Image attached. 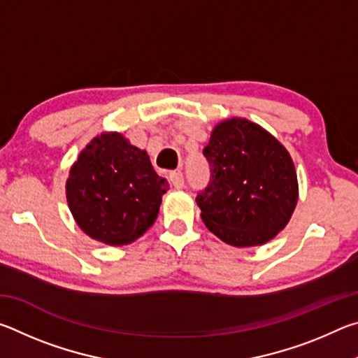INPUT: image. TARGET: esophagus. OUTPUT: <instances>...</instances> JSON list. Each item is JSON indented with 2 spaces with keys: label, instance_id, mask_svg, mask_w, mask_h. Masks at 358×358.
I'll use <instances>...</instances> for the list:
<instances>
[{
  "label": "esophagus",
  "instance_id": "1",
  "mask_svg": "<svg viewBox=\"0 0 358 358\" xmlns=\"http://www.w3.org/2000/svg\"><path fill=\"white\" fill-rule=\"evenodd\" d=\"M169 177H171V181H172V185H173L175 189H181V187L185 186V177H183V173H181L180 171L171 172V175H169Z\"/></svg>",
  "mask_w": 358,
  "mask_h": 358
}]
</instances>
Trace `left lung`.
<instances>
[{
    "mask_svg": "<svg viewBox=\"0 0 358 358\" xmlns=\"http://www.w3.org/2000/svg\"><path fill=\"white\" fill-rule=\"evenodd\" d=\"M210 181L197 194L202 221L217 238L248 248L264 245L286 227L299 183L287 150L245 118L226 120L203 148Z\"/></svg>",
    "mask_w": 358,
    "mask_h": 358,
    "instance_id": "left-lung-1",
    "label": "left lung"
}]
</instances>
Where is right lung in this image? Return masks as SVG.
<instances>
[{"label": "right lung", "mask_w": 358, "mask_h": 358, "mask_svg": "<svg viewBox=\"0 0 358 358\" xmlns=\"http://www.w3.org/2000/svg\"><path fill=\"white\" fill-rule=\"evenodd\" d=\"M167 189V180L155 172L147 151L117 132L94 137L66 181L78 227L112 246L128 245L147 232Z\"/></svg>", "instance_id": "1"}]
</instances>
